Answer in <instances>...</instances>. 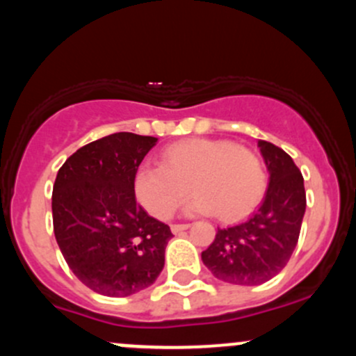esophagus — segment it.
<instances>
[{
    "mask_svg": "<svg viewBox=\"0 0 356 356\" xmlns=\"http://www.w3.org/2000/svg\"><path fill=\"white\" fill-rule=\"evenodd\" d=\"M189 224H174L172 227H170V229H172V232L174 234H179V232H182V231H186V229H189Z\"/></svg>",
    "mask_w": 356,
    "mask_h": 356,
    "instance_id": "esophagus-1",
    "label": "esophagus"
}]
</instances>
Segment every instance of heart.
Masks as SVG:
<instances>
[{
  "label": "heart",
  "mask_w": 356,
  "mask_h": 356,
  "mask_svg": "<svg viewBox=\"0 0 356 356\" xmlns=\"http://www.w3.org/2000/svg\"><path fill=\"white\" fill-rule=\"evenodd\" d=\"M189 214H214L226 222L246 218L263 201L268 172L263 157L248 145L222 138H191L165 147L161 165L138 167L134 189L157 219H170L189 195Z\"/></svg>",
  "instance_id": "heart-1"
}]
</instances>
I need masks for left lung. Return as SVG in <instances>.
Returning <instances> with one entry per match:
<instances>
[{"mask_svg": "<svg viewBox=\"0 0 356 356\" xmlns=\"http://www.w3.org/2000/svg\"><path fill=\"white\" fill-rule=\"evenodd\" d=\"M269 170L264 201L238 226L216 232L202 263L218 280L256 286L275 277L286 266L300 238L306 209L303 175L283 149L259 140Z\"/></svg>", "mask_w": 356, "mask_h": 356, "instance_id": "8db88e82", "label": "left lung"}]
</instances>
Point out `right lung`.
<instances>
[{
	"label": "right lung",
	"mask_w": 356,
	"mask_h": 356,
	"mask_svg": "<svg viewBox=\"0 0 356 356\" xmlns=\"http://www.w3.org/2000/svg\"><path fill=\"white\" fill-rule=\"evenodd\" d=\"M157 138L117 132L67 159L53 184V231L68 268L105 296H130L161 275L167 224L136 201L134 181Z\"/></svg>",
	"instance_id": "add662e5"
}]
</instances>
